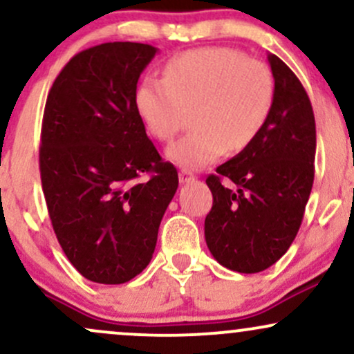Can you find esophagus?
Returning <instances> with one entry per match:
<instances>
[{
	"mask_svg": "<svg viewBox=\"0 0 354 354\" xmlns=\"http://www.w3.org/2000/svg\"><path fill=\"white\" fill-rule=\"evenodd\" d=\"M196 180V176H194L193 173L189 171V169H181L180 171V181L181 183H189V181H194Z\"/></svg>",
	"mask_w": 354,
	"mask_h": 354,
	"instance_id": "esophagus-1",
	"label": "esophagus"
}]
</instances>
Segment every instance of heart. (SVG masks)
Wrapping results in <instances>:
<instances>
[{"instance_id":"heart-1","label":"heart","mask_w":354,"mask_h":354,"mask_svg":"<svg viewBox=\"0 0 354 354\" xmlns=\"http://www.w3.org/2000/svg\"><path fill=\"white\" fill-rule=\"evenodd\" d=\"M135 106L149 135L176 136L193 108L194 128L166 149L174 165L205 168L226 151H245L261 135L274 106V81L266 64L231 48H203L168 59L163 78L138 84Z\"/></svg>"}]
</instances>
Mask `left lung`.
Returning <instances> with one entry per match:
<instances>
[{"label":"left lung","instance_id":"obj_1","mask_svg":"<svg viewBox=\"0 0 354 354\" xmlns=\"http://www.w3.org/2000/svg\"><path fill=\"white\" fill-rule=\"evenodd\" d=\"M268 61L274 106L265 129L206 178L213 193L205 219L206 245L219 265L246 274L265 271L286 253L315 180L316 124L310 98L278 56L268 53Z\"/></svg>","mask_w":354,"mask_h":354}]
</instances>
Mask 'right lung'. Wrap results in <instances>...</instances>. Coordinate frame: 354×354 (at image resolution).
Wrapping results in <instances>:
<instances>
[{"label": "right lung", "mask_w": 354, "mask_h": 354, "mask_svg": "<svg viewBox=\"0 0 354 354\" xmlns=\"http://www.w3.org/2000/svg\"><path fill=\"white\" fill-rule=\"evenodd\" d=\"M158 48L103 43L78 53L44 106L39 171L64 254L93 283L121 284L151 261L178 189L135 106L140 75ZM149 174L148 182H138Z\"/></svg>", "instance_id": "obj_1"}]
</instances>
